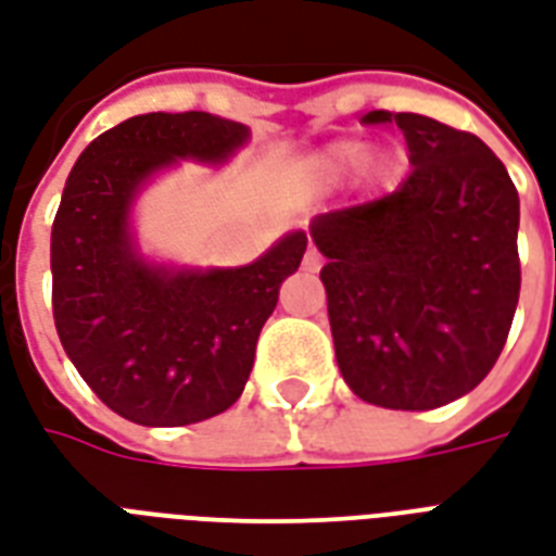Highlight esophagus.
Listing matches in <instances>:
<instances>
[{"instance_id": "1", "label": "esophagus", "mask_w": 556, "mask_h": 556, "mask_svg": "<svg viewBox=\"0 0 556 556\" xmlns=\"http://www.w3.org/2000/svg\"><path fill=\"white\" fill-rule=\"evenodd\" d=\"M320 265H324V258H320V253L315 247H309L306 256H303V267H306V270H320Z\"/></svg>"}]
</instances>
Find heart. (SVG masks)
<instances>
[{
    "label": "heart",
    "instance_id": "1",
    "mask_svg": "<svg viewBox=\"0 0 556 556\" xmlns=\"http://www.w3.org/2000/svg\"><path fill=\"white\" fill-rule=\"evenodd\" d=\"M368 159V147L359 141H336L327 150L315 155L312 170L320 182H339L344 176H351L362 162Z\"/></svg>",
    "mask_w": 556,
    "mask_h": 556
}]
</instances>
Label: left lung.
Segmentation results:
<instances>
[{"label": "left lung", "instance_id": "8db88e82", "mask_svg": "<svg viewBox=\"0 0 556 556\" xmlns=\"http://www.w3.org/2000/svg\"><path fill=\"white\" fill-rule=\"evenodd\" d=\"M404 131L413 174L374 203L318 215L336 362L386 409H435L497 362L519 306V194L471 131L425 114L368 111Z\"/></svg>", "mask_w": 556, "mask_h": 556}]
</instances>
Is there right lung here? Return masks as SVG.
<instances>
[{"mask_svg":"<svg viewBox=\"0 0 556 556\" xmlns=\"http://www.w3.org/2000/svg\"><path fill=\"white\" fill-rule=\"evenodd\" d=\"M247 141L244 123L152 111L102 131L67 176L49 247L55 330L81 380L135 425H197L236 404L306 253V232H289L250 265L203 270L150 262L135 241L131 205L152 176L226 164Z\"/></svg>","mask_w":556,"mask_h":556,"instance_id":"1","label":"right lung"}]
</instances>
